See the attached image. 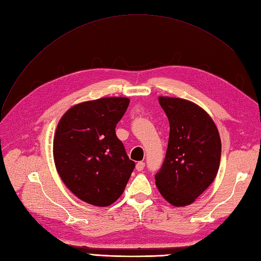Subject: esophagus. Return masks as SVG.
<instances>
[{"label":"esophagus","mask_w":261,"mask_h":261,"mask_svg":"<svg viewBox=\"0 0 261 261\" xmlns=\"http://www.w3.org/2000/svg\"><path fill=\"white\" fill-rule=\"evenodd\" d=\"M144 168H145V163L143 161L137 162V164H136V170L137 171H143Z\"/></svg>","instance_id":"1"}]
</instances>
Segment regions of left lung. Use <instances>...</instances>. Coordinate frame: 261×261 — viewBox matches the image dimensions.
Masks as SVG:
<instances>
[{
    "instance_id": "8db88e82",
    "label": "left lung",
    "mask_w": 261,
    "mask_h": 261,
    "mask_svg": "<svg viewBox=\"0 0 261 261\" xmlns=\"http://www.w3.org/2000/svg\"><path fill=\"white\" fill-rule=\"evenodd\" d=\"M170 122L167 154L155 185L175 207L188 206L206 191L218 174L221 139L211 116L192 101L159 97Z\"/></svg>"
}]
</instances>
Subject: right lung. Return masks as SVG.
<instances>
[{
	"label": "right lung",
	"mask_w": 261,
	"mask_h": 261,
	"mask_svg": "<svg viewBox=\"0 0 261 261\" xmlns=\"http://www.w3.org/2000/svg\"><path fill=\"white\" fill-rule=\"evenodd\" d=\"M128 105L124 97L82 102L57 126L55 168L69 191L92 206L108 207L120 198L135 168L115 134Z\"/></svg>",
	"instance_id": "1"
}]
</instances>
